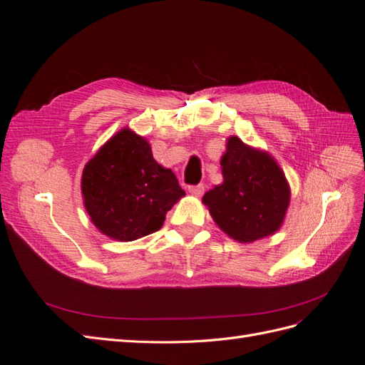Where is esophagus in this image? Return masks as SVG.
I'll return each mask as SVG.
<instances>
[{
  "label": "esophagus",
  "instance_id": "1",
  "mask_svg": "<svg viewBox=\"0 0 365 365\" xmlns=\"http://www.w3.org/2000/svg\"><path fill=\"white\" fill-rule=\"evenodd\" d=\"M189 193L193 195V196H202V193H204V184L190 185L189 187Z\"/></svg>",
  "mask_w": 365,
  "mask_h": 365
}]
</instances>
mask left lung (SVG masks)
<instances>
[{
    "label": "left lung",
    "mask_w": 365,
    "mask_h": 365,
    "mask_svg": "<svg viewBox=\"0 0 365 365\" xmlns=\"http://www.w3.org/2000/svg\"><path fill=\"white\" fill-rule=\"evenodd\" d=\"M220 168L222 184L202 196L216 225L240 244L279 231L289 207L291 187L277 161L231 135Z\"/></svg>",
    "instance_id": "obj_1"
}]
</instances>
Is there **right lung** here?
<instances>
[{
    "mask_svg": "<svg viewBox=\"0 0 365 365\" xmlns=\"http://www.w3.org/2000/svg\"><path fill=\"white\" fill-rule=\"evenodd\" d=\"M82 197L102 235L130 242L158 231L185 192L170 169L153 160L149 141L120 129L85 164Z\"/></svg>",
    "mask_w": 365,
    "mask_h": 365,
    "instance_id": "add662e5",
    "label": "right lung"
}]
</instances>
